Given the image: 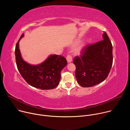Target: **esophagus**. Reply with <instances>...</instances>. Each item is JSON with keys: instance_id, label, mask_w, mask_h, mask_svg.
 Listing matches in <instances>:
<instances>
[{"instance_id": "esophagus-1", "label": "esophagus", "mask_w": 130, "mask_h": 130, "mask_svg": "<svg viewBox=\"0 0 130 130\" xmlns=\"http://www.w3.org/2000/svg\"><path fill=\"white\" fill-rule=\"evenodd\" d=\"M66 60H67V61L68 63L71 62H72V57H71V55H67V56L66 57Z\"/></svg>"}]
</instances>
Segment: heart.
I'll return each instance as SVG.
<instances>
[{
	"label": "heart",
	"instance_id": "heart-1",
	"mask_svg": "<svg viewBox=\"0 0 130 130\" xmlns=\"http://www.w3.org/2000/svg\"><path fill=\"white\" fill-rule=\"evenodd\" d=\"M78 42H76V44H77ZM85 45L84 43H81L80 44L78 45V46L74 50V52H75L76 54H80L82 50H83V49L85 48Z\"/></svg>",
	"mask_w": 130,
	"mask_h": 130
}]
</instances>
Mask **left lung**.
<instances>
[{
    "label": "left lung",
    "mask_w": 130,
    "mask_h": 130,
    "mask_svg": "<svg viewBox=\"0 0 130 130\" xmlns=\"http://www.w3.org/2000/svg\"><path fill=\"white\" fill-rule=\"evenodd\" d=\"M102 41L85 47L80 57L73 63L76 67L75 76L78 83L83 87H89L104 81L113 64V46L106 32Z\"/></svg>",
    "instance_id": "left-lung-1"
}]
</instances>
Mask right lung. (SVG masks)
I'll return each instance as SVG.
<instances>
[{
  "mask_svg": "<svg viewBox=\"0 0 130 130\" xmlns=\"http://www.w3.org/2000/svg\"><path fill=\"white\" fill-rule=\"evenodd\" d=\"M24 36V33L17 43L15 50L16 65L21 76L34 87L43 90L56 87L60 81L61 71L67 64L66 59L61 55L51 54L41 64H29L23 60L19 48V42Z\"/></svg>",
  "mask_w": 130,
  "mask_h": 130,
  "instance_id": "1",
  "label": "right lung"
}]
</instances>
